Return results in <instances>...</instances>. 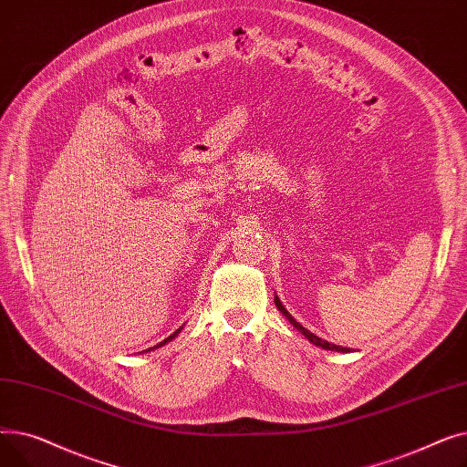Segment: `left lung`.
<instances>
[{
  "label": "left lung",
  "instance_id": "obj_1",
  "mask_svg": "<svg viewBox=\"0 0 467 467\" xmlns=\"http://www.w3.org/2000/svg\"><path fill=\"white\" fill-rule=\"evenodd\" d=\"M275 303H276V306H278V310L287 317V320H289V324L293 326V327H296V329H299L310 342H312V345H316V347H322L324 350H335V352H350V348H342V347H337V345H331V342H327V340H322L320 337H316L314 333H310L308 329H305L299 322H296V320H293V316L284 308V305L280 303V299L278 297H275Z\"/></svg>",
  "mask_w": 467,
  "mask_h": 467
}]
</instances>
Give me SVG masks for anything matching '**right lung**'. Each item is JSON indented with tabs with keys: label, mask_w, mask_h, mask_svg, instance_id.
I'll list each match as a JSON object with an SVG mask.
<instances>
[{
	"label": "right lung",
	"mask_w": 467,
	"mask_h": 467,
	"mask_svg": "<svg viewBox=\"0 0 467 467\" xmlns=\"http://www.w3.org/2000/svg\"><path fill=\"white\" fill-rule=\"evenodd\" d=\"M182 329H183V326H182V327H180V329H176V331H174V333H171V335H170V337H168V338H164V340H162V342H159V345H157V347H151V348H147V350H145V352H151V350H155V348H161V347H162V345H166V342H170V340H171V338H176V337H178V335H180V331H182Z\"/></svg>",
	"instance_id": "right-lung-1"
}]
</instances>
